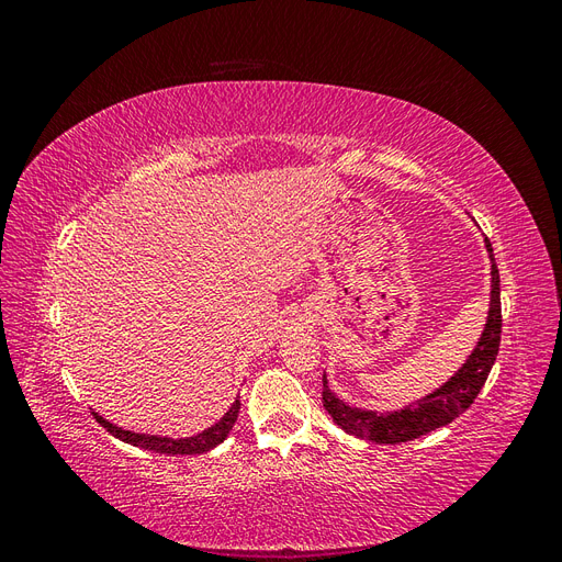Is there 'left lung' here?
<instances>
[{"label":"left lung","mask_w":562,"mask_h":562,"mask_svg":"<svg viewBox=\"0 0 562 562\" xmlns=\"http://www.w3.org/2000/svg\"><path fill=\"white\" fill-rule=\"evenodd\" d=\"M485 248L490 258V310L485 318V328L475 342L469 359L462 363L454 375L434 389L431 394L422 396L419 401L401 407V411H366L337 398L326 375H323V407H326L333 422L339 429L351 436L370 440V443L396 446L405 440H415L427 436L440 427H446L452 419L462 415L467 407L481 394V389L495 366L499 351L502 335V302H499V269L492 255V246L485 236Z\"/></svg>","instance_id":"left-lung-1"}]
</instances>
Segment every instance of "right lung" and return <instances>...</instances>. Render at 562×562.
Instances as JSON below:
<instances>
[{
	"instance_id": "1",
	"label": "right lung",
	"mask_w": 562,
	"mask_h": 562,
	"mask_svg": "<svg viewBox=\"0 0 562 562\" xmlns=\"http://www.w3.org/2000/svg\"><path fill=\"white\" fill-rule=\"evenodd\" d=\"M239 411H241V401H239V396H236V401L232 403L229 411L223 417H220L213 424V427L203 429V431H199L194 436H184V438L128 431V429H122V427H116V424L108 422L103 415H98V413H93V415L114 438L124 440V443H131L135 448H145V450L159 452V454H203V452H209L215 446L223 443V440L229 436L236 417H239Z\"/></svg>"
}]
</instances>
